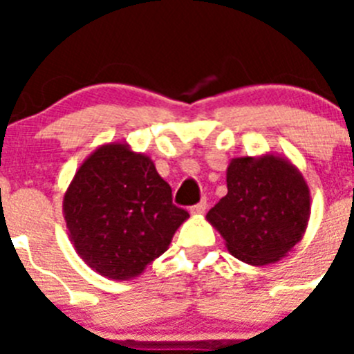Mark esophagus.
<instances>
[{"instance_id": "34e87169", "label": "esophagus", "mask_w": 354, "mask_h": 354, "mask_svg": "<svg viewBox=\"0 0 354 354\" xmlns=\"http://www.w3.org/2000/svg\"><path fill=\"white\" fill-rule=\"evenodd\" d=\"M205 209H207V202L202 200V202H198L196 205H193V207L189 209V212H192V214H204Z\"/></svg>"}]
</instances>
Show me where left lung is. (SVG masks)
I'll return each instance as SVG.
<instances>
[{
	"label": "left lung",
	"mask_w": 354,
	"mask_h": 354,
	"mask_svg": "<svg viewBox=\"0 0 354 354\" xmlns=\"http://www.w3.org/2000/svg\"><path fill=\"white\" fill-rule=\"evenodd\" d=\"M227 189L205 218L239 261L273 264L305 236L310 189L298 167L283 156L234 158L227 168Z\"/></svg>",
	"instance_id": "left-lung-1"
}]
</instances>
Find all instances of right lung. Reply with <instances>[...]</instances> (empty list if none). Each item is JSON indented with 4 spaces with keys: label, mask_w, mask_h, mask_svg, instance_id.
<instances>
[{
    "label": "right lung",
    "mask_w": 354,
    "mask_h": 354,
    "mask_svg": "<svg viewBox=\"0 0 354 354\" xmlns=\"http://www.w3.org/2000/svg\"><path fill=\"white\" fill-rule=\"evenodd\" d=\"M64 218L84 264L120 282L167 252L189 214L171 204L170 184L149 156L111 142L81 162L64 195Z\"/></svg>",
    "instance_id": "add662e5"
}]
</instances>
